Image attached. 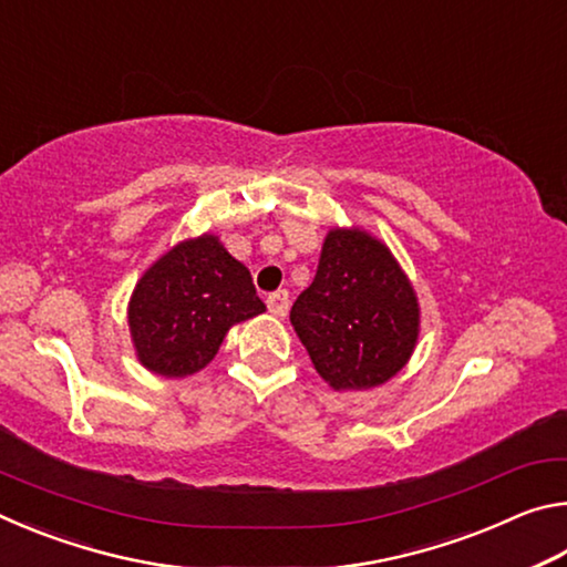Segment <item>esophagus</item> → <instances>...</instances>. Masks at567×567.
<instances>
[{
	"label": "esophagus",
	"mask_w": 567,
	"mask_h": 567,
	"mask_svg": "<svg viewBox=\"0 0 567 567\" xmlns=\"http://www.w3.org/2000/svg\"><path fill=\"white\" fill-rule=\"evenodd\" d=\"M267 310H270L275 318H285L287 310H290V295H287V290L267 295Z\"/></svg>",
	"instance_id": "obj_1"
}]
</instances>
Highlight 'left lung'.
Wrapping results in <instances>:
<instances>
[{"label": "left lung", "instance_id": "obj_1", "mask_svg": "<svg viewBox=\"0 0 567 567\" xmlns=\"http://www.w3.org/2000/svg\"><path fill=\"white\" fill-rule=\"evenodd\" d=\"M290 320L315 370L334 390H368L408 362L420 312L408 277L385 245L360 229H334Z\"/></svg>", "mask_w": 567, "mask_h": 567}]
</instances>
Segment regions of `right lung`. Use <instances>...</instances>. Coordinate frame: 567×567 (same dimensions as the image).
Returning <instances> with one entry per match:
<instances>
[{
	"label": "right lung",
	"mask_w": 567,
	"mask_h": 567,
	"mask_svg": "<svg viewBox=\"0 0 567 567\" xmlns=\"http://www.w3.org/2000/svg\"><path fill=\"white\" fill-rule=\"evenodd\" d=\"M260 312L247 267L203 235L169 249L134 287L130 332L147 370L185 378L215 358L235 322Z\"/></svg>",
	"instance_id": "obj_1"
}]
</instances>
